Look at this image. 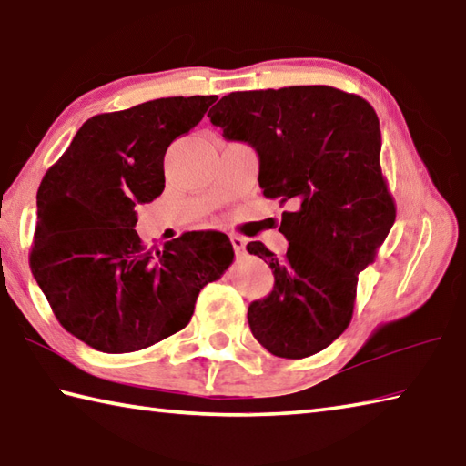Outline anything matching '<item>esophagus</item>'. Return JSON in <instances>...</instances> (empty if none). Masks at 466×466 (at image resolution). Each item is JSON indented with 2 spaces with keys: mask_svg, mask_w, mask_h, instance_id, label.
Instances as JSON below:
<instances>
[{
  "mask_svg": "<svg viewBox=\"0 0 466 466\" xmlns=\"http://www.w3.org/2000/svg\"><path fill=\"white\" fill-rule=\"evenodd\" d=\"M231 245H233L235 253H237V255H241V253H245L247 239H245V237H241V235H231Z\"/></svg>",
  "mask_w": 466,
  "mask_h": 466,
  "instance_id": "1",
  "label": "esophagus"
}]
</instances>
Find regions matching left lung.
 <instances>
[{
    "label": "left lung",
    "mask_w": 466,
    "mask_h": 466,
    "mask_svg": "<svg viewBox=\"0 0 466 466\" xmlns=\"http://www.w3.org/2000/svg\"><path fill=\"white\" fill-rule=\"evenodd\" d=\"M207 116L227 140L255 148L263 195L291 205L279 225L289 241L283 258L259 241L247 245L275 278L269 296L247 311L253 336L279 358L318 354L344 334L358 273L396 219L376 112L338 88L289 86L231 92Z\"/></svg>",
    "instance_id": "1"
}]
</instances>
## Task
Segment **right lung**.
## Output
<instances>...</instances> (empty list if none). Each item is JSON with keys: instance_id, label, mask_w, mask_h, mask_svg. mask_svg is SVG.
<instances>
[{"instance_id": "add662e5", "label": "right lung", "mask_w": 466, "mask_h": 466, "mask_svg": "<svg viewBox=\"0 0 466 466\" xmlns=\"http://www.w3.org/2000/svg\"><path fill=\"white\" fill-rule=\"evenodd\" d=\"M217 96H173L96 114L37 188L30 268L66 331L106 354L145 350L183 329L208 281L233 261L223 233L193 231L147 249L138 203L165 188V153Z\"/></svg>"}]
</instances>
